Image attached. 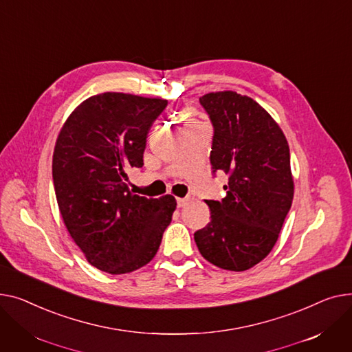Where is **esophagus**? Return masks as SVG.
Masks as SVG:
<instances>
[{"label": "esophagus", "mask_w": 352, "mask_h": 352, "mask_svg": "<svg viewBox=\"0 0 352 352\" xmlns=\"http://www.w3.org/2000/svg\"><path fill=\"white\" fill-rule=\"evenodd\" d=\"M188 203H189V199H186V197L182 199V197H179V199H177V208H184V206L188 204Z\"/></svg>", "instance_id": "1"}]
</instances>
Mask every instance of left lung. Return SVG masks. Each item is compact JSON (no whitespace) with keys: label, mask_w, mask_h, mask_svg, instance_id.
Listing matches in <instances>:
<instances>
[{"label":"left lung","mask_w":352,"mask_h":352,"mask_svg":"<svg viewBox=\"0 0 352 352\" xmlns=\"http://www.w3.org/2000/svg\"><path fill=\"white\" fill-rule=\"evenodd\" d=\"M213 123L210 163L229 176L226 197L208 200L210 223L195 233L200 254L230 272L265 258L292 208L290 148L278 123L252 98L233 91L200 99Z\"/></svg>","instance_id":"left-lung-1"}]
</instances>
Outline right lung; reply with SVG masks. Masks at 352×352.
<instances>
[{"mask_svg":"<svg viewBox=\"0 0 352 352\" xmlns=\"http://www.w3.org/2000/svg\"><path fill=\"white\" fill-rule=\"evenodd\" d=\"M168 100L105 92L88 98L62 126L52 156L58 208L89 264L126 274L157 253L176 199H148L128 188L143 166L146 138Z\"/></svg>","mask_w":352,"mask_h":352,"instance_id":"add662e5","label":"right lung"}]
</instances>
